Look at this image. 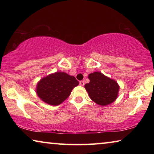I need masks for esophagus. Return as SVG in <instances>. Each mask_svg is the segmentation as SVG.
Wrapping results in <instances>:
<instances>
[{
    "label": "esophagus",
    "instance_id": "34e87169",
    "mask_svg": "<svg viewBox=\"0 0 154 154\" xmlns=\"http://www.w3.org/2000/svg\"><path fill=\"white\" fill-rule=\"evenodd\" d=\"M84 84H85V83H84V82H83V81H80V82H79V85H82V86H83V85H84Z\"/></svg>",
    "mask_w": 154,
    "mask_h": 154
}]
</instances>
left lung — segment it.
<instances>
[{"label":"left lung","mask_w":154,"mask_h":154,"mask_svg":"<svg viewBox=\"0 0 154 154\" xmlns=\"http://www.w3.org/2000/svg\"><path fill=\"white\" fill-rule=\"evenodd\" d=\"M90 82L85 85L90 98L96 104L106 106L118 98L119 86L116 81L102 72H94L88 75Z\"/></svg>","instance_id":"obj_1"}]
</instances>
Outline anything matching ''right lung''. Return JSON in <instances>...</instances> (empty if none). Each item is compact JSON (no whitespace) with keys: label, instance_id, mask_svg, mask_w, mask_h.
<instances>
[{"label":"right lung","instance_id":"1","mask_svg":"<svg viewBox=\"0 0 154 154\" xmlns=\"http://www.w3.org/2000/svg\"><path fill=\"white\" fill-rule=\"evenodd\" d=\"M79 85L73 76L64 72H56L43 77L36 85V94L43 102L50 105L61 104Z\"/></svg>","mask_w":154,"mask_h":154}]
</instances>
